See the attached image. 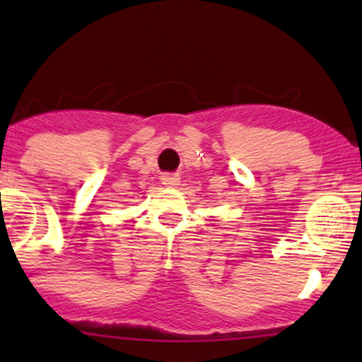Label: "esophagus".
Segmentation results:
<instances>
[{"instance_id": "34e87169", "label": "esophagus", "mask_w": 362, "mask_h": 362, "mask_svg": "<svg viewBox=\"0 0 362 362\" xmlns=\"http://www.w3.org/2000/svg\"><path fill=\"white\" fill-rule=\"evenodd\" d=\"M178 182H180V178H178L177 175H170V173L161 177V184L167 185V187H175V185H178Z\"/></svg>"}]
</instances>
